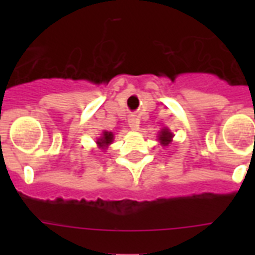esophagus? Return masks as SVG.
Instances as JSON below:
<instances>
[{"label":"esophagus","mask_w":255,"mask_h":255,"mask_svg":"<svg viewBox=\"0 0 255 255\" xmlns=\"http://www.w3.org/2000/svg\"><path fill=\"white\" fill-rule=\"evenodd\" d=\"M128 124H129V127L132 129H139L140 119L136 115H129V118H128Z\"/></svg>","instance_id":"esophagus-1"}]
</instances>
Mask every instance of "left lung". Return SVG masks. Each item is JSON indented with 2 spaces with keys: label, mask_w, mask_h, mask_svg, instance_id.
<instances>
[{
  "label": "left lung",
  "mask_w": 255,
  "mask_h": 255,
  "mask_svg": "<svg viewBox=\"0 0 255 255\" xmlns=\"http://www.w3.org/2000/svg\"><path fill=\"white\" fill-rule=\"evenodd\" d=\"M170 140H172V133H170L168 129H164V131H161V133H160V141H161L164 145H167Z\"/></svg>",
  "instance_id": "obj_1"
}]
</instances>
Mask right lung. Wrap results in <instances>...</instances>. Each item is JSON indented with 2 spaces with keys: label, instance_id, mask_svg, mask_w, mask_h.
<instances>
[{
  "label": "right lung",
  "instance_id": "obj_1",
  "mask_svg": "<svg viewBox=\"0 0 255 255\" xmlns=\"http://www.w3.org/2000/svg\"><path fill=\"white\" fill-rule=\"evenodd\" d=\"M114 140V135H112V132H104L103 136L100 137L96 143L99 144V147H107L108 144H111V141Z\"/></svg>",
  "mask_w": 255,
  "mask_h": 255
}]
</instances>
